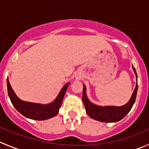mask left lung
I'll return each mask as SVG.
<instances>
[{"instance_id": "1", "label": "left lung", "mask_w": 149, "mask_h": 149, "mask_svg": "<svg viewBox=\"0 0 149 149\" xmlns=\"http://www.w3.org/2000/svg\"><path fill=\"white\" fill-rule=\"evenodd\" d=\"M134 72L137 77V73L135 68L132 66ZM137 92H138V84L132 93V97L129 102L122 106H99L92 103L88 100L86 95V87L84 85L82 100L84 104L86 112L92 119L100 121L102 122H116L123 119L130 112L132 108L135 99H136Z\"/></svg>"}]
</instances>
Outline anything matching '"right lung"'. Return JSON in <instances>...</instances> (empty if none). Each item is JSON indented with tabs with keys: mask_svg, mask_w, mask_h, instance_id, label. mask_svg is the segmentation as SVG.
I'll return each instance as SVG.
<instances>
[{
	"mask_svg": "<svg viewBox=\"0 0 149 149\" xmlns=\"http://www.w3.org/2000/svg\"><path fill=\"white\" fill-rule=\"evenodd\" d=\"M69 84L70 83H68L63 86L54 102L47 104V105H41L38 103L24 102L19 99L13 91L10 85L9 81L7 78L8 94L11 103L21 114H22L25 117L35 119V120H46V119L54 117L58 113L59 109L61 106L63 97Z\"/></svg>",
	"mask_w": 149,
	"mask_h": 149,
	"instance_id": "add662e5",
	"label": "right lung"
}]
</instances>
